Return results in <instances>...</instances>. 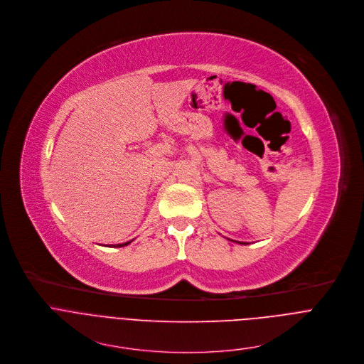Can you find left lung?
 Segmentation results:
<instances>
[{
  "label": "left lung",
  "instance_id": "1",
  "mask_svg": "<svg viewBox=\"0 0 364 364\" xmlns=\"http://www.w3.org/2000/svg\"><path fill=\"white\" fill-rule=\"evenodd\" d=\"M232 241V240H231ZM234 242H238V244H241V245H247V242H241V241H234Z\"/></svg>",
  "mask_w": 364,
  "mask_h": 364
}]
</instances>
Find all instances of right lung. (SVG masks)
Returning a JSON list of instances; mask_svg holds the SVG:
<instances>
[{
	"label": "right lung",
	"mask_w": 364,
	"mask_h": 364,
	"mask_svg": "<svg viewBox=\"0 0 364 364\" xmlns=\"http://www.w3.org/2000/svg\"><path fill=\"white\" fill-rule=\"evenodd\" d=\"M132 241H133V240H132ZM132 241H127V242H124V244H116L114 247H116V248H119V247H126V245H129Z\"/></svg>",
	"instance_id": "1"
}]
</instances>
